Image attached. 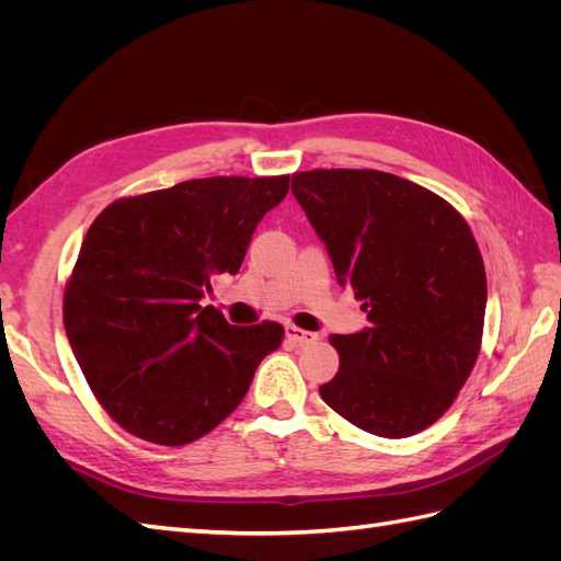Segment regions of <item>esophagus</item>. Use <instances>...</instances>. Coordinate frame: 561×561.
<instances>
[{"instance_id":"34e87169","label":"esophagus","mask_w":561,"mask_h":561,"mask_svg":"<svg viewBox=\"0 0 561 561\" xmlns=\"http://www.w3.org/2000/svg\"><path fill=\"white\" fill-rule=\"evenodd\" d=\"M285 336L290 339V342L304 346V344H316L318 342V334L309 332V330H299L297 325H285Z\"/></svg>"}]
</instances>
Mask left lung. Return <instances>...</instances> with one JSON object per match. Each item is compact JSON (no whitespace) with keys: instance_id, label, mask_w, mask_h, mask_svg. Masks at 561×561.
<instances>
[{"instance_id":"obj_1","label":"left lung","mask_w":561,"mask_h":561,"mask_svg":"<svg viewBox=\"0 0 561 561\" xmlns=\"http://www.w3.org/2000/svg\"><path fill=\"white\" fill-rule=\"evenodd\" d=\"M293 194L369 320L330 336L339 371L320 398L371 435L421 433L480 353L486 274L470 227L445 198L381 171L295 173Z\"/></svg>"}]
</instances>
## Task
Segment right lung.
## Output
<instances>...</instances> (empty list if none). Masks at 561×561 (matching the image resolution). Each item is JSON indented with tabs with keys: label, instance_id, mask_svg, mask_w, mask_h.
<instances>
[{
	"label": "right lung",
	"instance_id": "obj_1",
	"mask_svg": "<svg viewBox=\"0 0 561 561\" xmlns=\"http://www.w3.org/2000/svg\"><path fill=\"white\" fill-rule=\"evenodd\" d=\"M290 178H206L114 201L95 217L65 290V332L118 426L190 445L245 398L283 342L278 322L236 328L201 299L239 274L262 217Z\"/></svg>",
	"mask_w": 561,
	"mask_h": 561
}]
</instances>
